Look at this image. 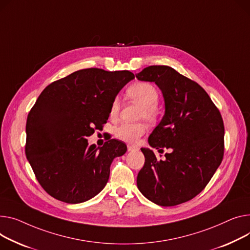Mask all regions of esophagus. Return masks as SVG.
<instances>
[{
  "instance_id": "34e87169",
  "label": "esophagus",
  "mask_w": 250,
  "mask_h": 250,
  "mask_svg": "<svg viewBox=\"0 0 250 250\" xmlns=\"http://www.w3.org/2000/svg\"><path fill=\"white\" fill-rule=\"evenodd\" d=\"M136 149H138V147H137V146H131V145H127V151H128V152L136 151Z\"/></svg>"
}]
</instances>
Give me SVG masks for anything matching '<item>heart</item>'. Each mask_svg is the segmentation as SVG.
Instances as JSON below:
<instances>
[{"instance_id": "heart-1", "label": "heart", "mask_w": 250, "mask_h": 250, "mask_svg": "<svg viewBox=\"0 0 250 250\" xmlns=\"http://www.w3.org/2000/svg\"><path fill=\"white\" fill-rule=\"evenodd\" d=\"M126 95L132 102L142 106L140 118L148 123H154L159 115L157 103L159 101L158 89L148 82H136L126 89ZM120 99L113 98L110 104L109 115L111 119H115L120 111ZM146 126L143 124H122L114 128V136L119 140L136 144L139 139L145 134Z\"/></svg>"}]
</instances>
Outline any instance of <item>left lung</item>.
Wrapping results in <instances>:
<instances>
[{
    "instance_id": "1",
    "label": "left lung",
    "mask_w": 250,
    "mask_h": 250,
    "mask_svg": "<svg viewBox=\"0 0 250 250\" xmlns=\"http://www.w3.org/2000/svg\"><path fill=\"white\" fill-rule=\"evenodd\" d=\"M155 82L165 102V114L148 137L159 153L142 147L145 165L138 174L140 192L160 206L187 202L200 193L220 166L224 154V125L218 108L197 82L165 65H153L136 74Z\"/></svg>"
}]
</instances>
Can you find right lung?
I'll return each instance as SVG.
<instances>
[{
	"label": "right lung",
	"mask_w": 250,
	"mask_h": 250,
	"mask_svg": "<svg viewBox=\"0 0 250 250\" xmlns=\"http://www.w3.org/2000/svg\"><path fill=\"white\" fill-rule=\"evenodd\" d=\"M134 78L127 70L87 68L41 92L27 118L25 152L50 196L78 204L105 187L113 159L125 155L126 146L112 139L96 147L86 138L106 124L113 98Z\"/></svg>",
	"instance_id": "1"
}]
</instances>
